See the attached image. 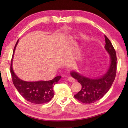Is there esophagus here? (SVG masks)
I'll return each instance as SVG.
<instances>
[{
	"label": "esophagus",
	"mask_w": 128,
	"mask_h": 128,
	"mask_svg": "<svg viewBox=\"0 0 128 128\" xmlns=\"http://www.w3.org/2000/svg\"><path fill=\"white\" fill-rule=\"evenodd\" d=\"M75 80H75L74 78H72V77H69V78H68V81L71 82V83H73V82H74Z\"/></svg>",
	"instance_id": "34e87169"
}]
</instances>
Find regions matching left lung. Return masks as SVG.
<instances>
[{
  "label": "left lung",
  "instance_id": "8db88e82",
  "mask_svg": "<svg viewBox=\"0 0 128 128\" xmlns=\"http://www.w3.org/2000/svg\"><path fill=\"white\" fill-rule=\"evenodd\" d=\"M104 36L106 43L105 48L110 55L111 58V64L107 72L101 78L94 79L82 76L74 71L70 73L71 76L78 80L82 85L81 90L74 97L84 104H92L100 100L111 88L116 76V52L110 40L106 36Z\"/></svg>",
  "mask_w": 128,
  "mask_h": 128
}]
</instances>
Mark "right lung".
<instances>
[{
  "instance_id": "1",
  "label": "right lung",
  "mask_w": 128,
  "mask_h": 128,
  "mask_svg": "<svg viewBox=\"0 0 128 128\" xmlns=\"http://www.w3.org/2000/svg\"><path fill=\"white\" fill-rule=\"evenodd\" d=\"M18 41V40L14 48L13 54ZM12 60L13 57L10 64V73L12 81L17 91L24 97V98L29 102L36 104H44L51 100L54 94L53 87L54 85L60 80L61 76H56L54 79L49 81L31 82L23 81L20 79L14 72L12 68Z\"/></svg>"
}]
</instances>
